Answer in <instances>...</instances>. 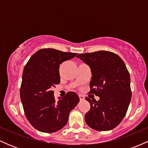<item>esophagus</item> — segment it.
<instances>
[{"instance_id":"1","label":"esophagus","mask_w":148,"mask_h":148,"mask_svg":"<svg viewBox=\"0 0 148 148\" xmlns=\"http://www.w3.org/2000/svg\"><path fill=\"white\" fill-rule=\"evenodd\" d=\"M79 99H80V100H81V101H83V100H84L85 99V97L83 95H79Z\"/></svg>"}]
</instances>
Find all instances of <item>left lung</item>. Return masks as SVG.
Returning <instances> with one entry per match:
<instances>
[{
	"label": "left lung",
	"mask_w": 148,
	"mask_h": 148,
	"mask_svg": "<svg viewBox=\"0 0 148 148\" xmlns=\"http://www.w3.org/2000/svg\"><path fill=\"white\" fill-rule=\"evenodd\" d=\"M76 57L91 69L90 93L99 97L97 101L86 98L90 103L85 115L86 124L97 131L113 130L126 115L132 98L130 76L125 62L117 54L106 51Z\"/></svg>",
	"instance_id": "obj_1"
}]
</instances>
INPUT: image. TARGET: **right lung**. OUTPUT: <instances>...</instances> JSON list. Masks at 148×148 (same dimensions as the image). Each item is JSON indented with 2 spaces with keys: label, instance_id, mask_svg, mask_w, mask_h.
<instances>
[{
  "label": "right lung",
  "instance_id": "add662e5",
  "mask_svg": "<svg viewBox=\"0 0 148 148\" xmlns=\"http://www.w3.org/2000/svg\"><path fill=\"white\" fill-rule=\"evenodd\" d=\"M76 55L54 49H40L25 66L20 97L27 119L40 132L52 133L61 130L79 103V97L74 92H69L56 101L52 90L60 84V64Z\"/></svg>",
  "mask_w": 148,
  "mask_h": 148
}]
</instances>
